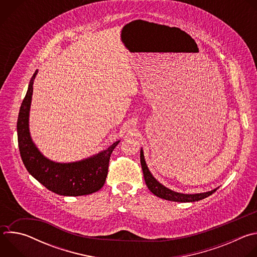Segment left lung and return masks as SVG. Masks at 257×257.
I'll return each instance as SVG.
<instances>
[{
	"label": "left lung",
	"mask_w": 257,
	"mask_h": 257,
	"mask_svg": "<svg viewBox=\"0 0 257 257\" xmlns=\"http://www.w3.org/2000/svg\"><path fill=\"white\" fill-rule=\"evenodd\" d=\"M140 164H141V168H142L143 177H144V181H145L146 186L149 187V189L156 196L161 197V198L166 199V200L176 201V202H194V201L201 200V199L211 195L217 189L216 188V189H213V190L208 191V192L197 193V194H183V193L175 192V191L165 187L164 185H162L161 183L159 181H157L156 178L152 175V173L150 172L148 166H146L142 150L140 151Z\"/></svg>",
	"instance_id": "obj_1"
}]
</instances>
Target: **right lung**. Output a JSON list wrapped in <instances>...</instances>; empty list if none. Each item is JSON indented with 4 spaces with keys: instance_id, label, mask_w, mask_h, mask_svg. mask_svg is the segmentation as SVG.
<instances>
[{
    "instance_id": "1",
    "label": "right lung",
    "mask_w": 257,
    "mask_h": 257,
    "mask_svg": "<svg viewBox=\"0 0 257 257\" xmlns=\"http://www.w3.org/2000/svg\"><path fill=\"white\" fill-rule=\"evenodd\" d=\"M38 72L36 70L30 79L18 115L17 135L22 162L29 174L54 193L64 196L94 193L104 184L109 158L120 141L114 142L105 151L79 162L62 164L44 157L30 137L28 125L33 81Z\"/></svg>"
}]
</instances>
